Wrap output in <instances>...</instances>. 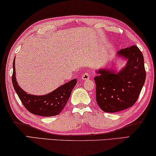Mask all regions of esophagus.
Segmentation results:
<instances>
[{
  "label": "esophagus",
  "mask_w": 156,
  "mask_h": 156,
  "mask_svg": "<svg viewBox=\"0 0 156 156\" xmlns=\"http://www.w3.org/2000/svg\"><path fill=\"white\" fill-rule=\"evenodd\" d=\"M81 79L83 80H87L90 79V75L87 73H85L84 74H83L82 76H81Z\"/></svg>",
  "instance_id": "obj_1"
}]
</instances>
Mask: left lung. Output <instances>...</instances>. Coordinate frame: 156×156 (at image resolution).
<instances>
[{
  "mask_svg": "<svg viewBox=\"0 0 156 156\" xmlns=\"http://www.w3.org/2000/svg\"><path fill=\"white\" fill-rule=\"evenodd\" d=\"M117 56L127 60L119 72L107 69L96 71V101L105 112H117L132 107L146 80L144 58L136 45L122 49Z\"/></svg>",
  "mask_w": 156,
  "mask_h": 156,
  "instance_id": "1",
  "label": "left lung"
}]
</instances>
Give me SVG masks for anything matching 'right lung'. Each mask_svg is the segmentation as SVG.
Wrapping results in <instances>:
<instances>
[{
  "instance_id": "add662e5",
  "label": "right lung",
  "mask_w": 156,
  "mask_h": 156,
  "mask_svg": "<svg viewBox=\"0 0 156 156\" xmlns=\"http://www.w3.org/2000/svg\"><path fill=\"white\" fill-rule=\"evenodd\" d=\"M12 66V81L13 87L23 105L30 113L42 117H52L61 113L69 99L72 90L76 85V78L65 83L47 95H33L24 91L17 83L15 77V58L13 60Z\"/></svg>"
}]
</instances>
